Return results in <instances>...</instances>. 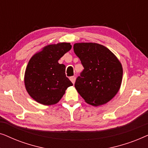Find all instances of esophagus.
I'll return each instance as SVG.
<instances>
[{
    "label": "esophagus",
    "mask_w": 148,
    "mask_h": 148,
    "mask_svg": "<svg viewBox=\"0 0 148 148\" xmlns=\"http://www.w3.org/2000/svg\"><path fill=\"white\" fill-rule=\"evenodd\" d=\"M70 80L71 81V82L73 83V84H75V77L73 76V77H70Z\"/></svg>",
    "instance_id": "1"
}]
</instances>
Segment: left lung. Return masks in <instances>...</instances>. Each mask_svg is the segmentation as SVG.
Masks as SVG:
<instances>
[{
    "instance_id": "obj_1",
    "label": "left lung",
    "mask_w": 148,
    "mask_h": 148,
    "mask_svg": "<svg viewBox=\"0 0 148 148\" xmlns=\"http://www.w3.org/2000/svg\"><path fill=\"white\" fill-rule=\"evenodd\" d=\"M73 50L84 67L75 84L77 92L92 106L106 104L121 88V62L108 48L97 43H75Z\"/></svg>"
}]
</instances>
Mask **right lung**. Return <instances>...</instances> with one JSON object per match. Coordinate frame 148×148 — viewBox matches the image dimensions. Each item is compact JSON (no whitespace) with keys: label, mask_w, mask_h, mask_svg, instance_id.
I'll return each mask as SVG.
<instances>
[{"label":"right lung","mask_w":148,"mask_h":148,"mask_svg":"<svg viewBox=\"0 0 148 148\" xmlns=\"http://www.w3.org/2000/svg\"><path fill=\"white\" fill-rule=\"evenodd\" d=\"M67 42L50 44L36 52L26 67L24 83L30 96L43 105L59 102L71 82L65 75V65L58 60L71 49Z\"/></svg>","instance_id":"add662e5"}]
</instances>
